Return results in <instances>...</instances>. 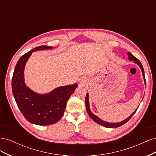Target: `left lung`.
Returning a JSON list of instances; mask_svg holds the SVG:
<instances>
[{"label": "left lung", "instance_id": "obj_1", "mask_svg": "<svg viewBox=\"0 0 156 156\" xmlns=\"http://www.w3.org/2000/svg\"><path fill=\"white\" fill-rule=\"evenodd\" d=\"M127 55H128V59L131 61H133L134 63L137 64L140 67L141 71H142V73H143V79H144V84L146 85V80H145V77H144V68L143 67V65L142 64L140 63V61L136 58V57H135V56L131 54L130 53H127ZM85 104H86V108H87V112L88 115L90 116L91 119L94 121L96 122L97 124H100L101 126H104L105 127H108V128H113V127H120L121 126H122L123 124H124L125 123H126V122L128 121L133 116V115L135 114V112L136 111V110H137L138 107L136 108V109H135V111L132 113V114L129 116L127 117V119H126L125 120H124L122 122H116V123H111V122H105L102 120L101 119H100V118H99L98 116H97L96 115H95L94 114H93V113L92 112L90 108V105H89V96H88V94L87 93V96H86V98H85Z\"/></svg>", "mask_w": 156, "mask_h": 156}]
</instances>
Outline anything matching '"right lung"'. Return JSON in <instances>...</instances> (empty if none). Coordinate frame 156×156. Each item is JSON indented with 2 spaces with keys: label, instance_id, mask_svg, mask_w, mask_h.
<instances>
[{
  "label": "right lung",
  "instance_id": "obj_1",
  "mask_svg": "<svg viewBox=\"0 0 156 156\" xmlns=\"http://www.w3.org/2000/svg\"><path fill=\"white\" fill-rule=\"evenodd\" d=\"M53 48V47L41 45L30 50L18 60L13 72L12 81L13 97L23 115L33 124L48 126L57 122L64 114L68 99L78 87L75 83L59 87L49 93L41 94L26 85L25 67L32 53Z\"/></svg>",
  "mask_w": 156,
  "mask_h": 156
}]
</instances>
